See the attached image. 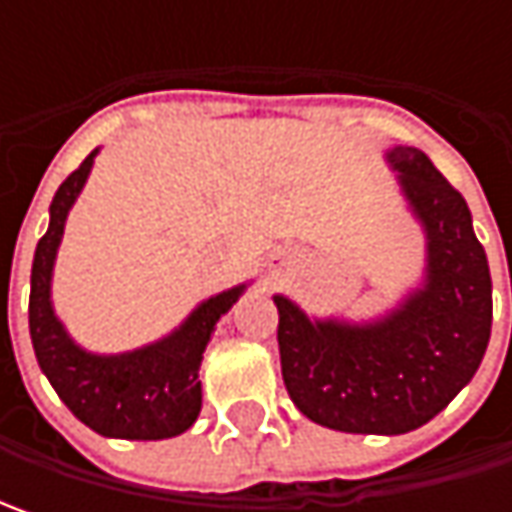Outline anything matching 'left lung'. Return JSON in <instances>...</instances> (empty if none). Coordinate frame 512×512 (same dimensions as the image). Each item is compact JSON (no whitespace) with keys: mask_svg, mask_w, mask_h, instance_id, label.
<instances>
[{"mask_svg":"<svg viewBox=\"0 0 512 512\" xmlns=\"http://www.w3.org/2000/svg\"><path fill=\"white\" fill-rule=\"evenodd\" d=\"M404 196L427 230V282L373 325L310 322L279 307L282 379L310 422L396 436L427 424L473 379L493 325V282L464 196L419 148H393Z\"/></svg>","mask_w":512,"mask_h":512,"instance_id":"obj_1","label":"left lung"}]
</instances>
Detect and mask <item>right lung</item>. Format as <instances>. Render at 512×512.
Instances as JSON below:
<instances>
[{
  "mask_svg": "<svg viewBox=\"0 0 512 512\" xmlns=\"http://www.w3.org/2000/svg\"><path fill=\"white\" fill-rule=\"evenodd\" d=\"M93 156L96 150L59 185L50 202L48 233L36 245L28 307L36 362L70 413L90 430L110 439H170L185 433L202 410V353L216 322L236 305L245 285L207 299L168 339L133 353L93 356L70 342L50 307V270L68 210L88 179Z\"/></svg>",
  "mask_w": 512,
  "mask_h": 512,
  "instance_id": "1",
  "label": "right lung"
}]
</instances>
